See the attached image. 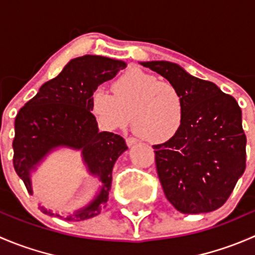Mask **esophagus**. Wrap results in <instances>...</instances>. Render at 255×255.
Returning <instances> with one entry per match:
<instances>
[{
  "label": "esophagus",
  "instance_id": "esophagus-1",
  "mask_svg": "<svg viewBox=\"0 0 255 255\" xmlns=\"http://www.w3.org/2000/svg\"><path fill=\"white\" fill-rule=\"evenodd\" d=\"M126 143H127L128 146H132V145H134V144H137L138 140L135 139V138L128 137V138H126Z\"/></svg>",
  "mask_w": 255,
  "mask_h": 255
}]
</instances>
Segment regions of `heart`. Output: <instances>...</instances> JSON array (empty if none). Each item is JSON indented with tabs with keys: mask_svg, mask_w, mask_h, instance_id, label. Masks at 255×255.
Wrapping results in <instances>:
<instances>
[{
	"mask_svg": "<svg viewBox=\"0 0 255 255\" xmlns=\"http://www.w3.org/2000/svg\"><path fill=\"white\" fill-rule=\"evenodd\" d=\"M111 91L97 87L90 97V110L104 127L123 128L133 116V130L149 143L171 139L181 128L185 100L170 81H159L155 75L138 68L118 76Z\"/></svg>",
	"mask_w": 255,
	"mask_h": 255,
	"instance_id": "1",
	"label": "heart"
}]
</instances>
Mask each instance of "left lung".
<instances>
[{
  "label": "left lung",
  "instance_id": "obj_1",
  "mask_svg": "<svg viewBox=\"0 0 255 255\" xmlns=\"http://www.w3.org/2000/svg\"><path fill=\"white\" fill-rule=\"evenodd\" d=\"M142 65L175 85L185 100L184 123L177 134L153 145L166 199L181 213L217 210L246 170L241 107L213 82L190 75L177 64Z\"/></svg>",
  "mask_w": 255,
  "mask_h": 255
}]
</instances>
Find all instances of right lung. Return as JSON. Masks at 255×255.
I'll return each instance as SVG.
<instances>
[{
  "label": "right lung",
  "instance_id": "1",
  "mask_svg": "<svg viewBox=\"0 0 255 255\" xmlns=\"http://www.w3.org/2000/svg\"><path fill=\"white\" fill-rule=\"evenodd\" d=\"M126 66L125 61L100 55L73 59L56 78L43 84L16 116L13 166L29 194H33L30 171L58 146L81 149L90 174L101 180L102 187L95 200L65 217L66 221L95 217L109 200L113 165L128 148L121 135L99 132L90 110V97L100 85L115 78ZM40 208L47 215L61 218L58 213Z\"/></svg>",
  "mask_w": 255,
  "mask_h": 255
}]
</instances>
